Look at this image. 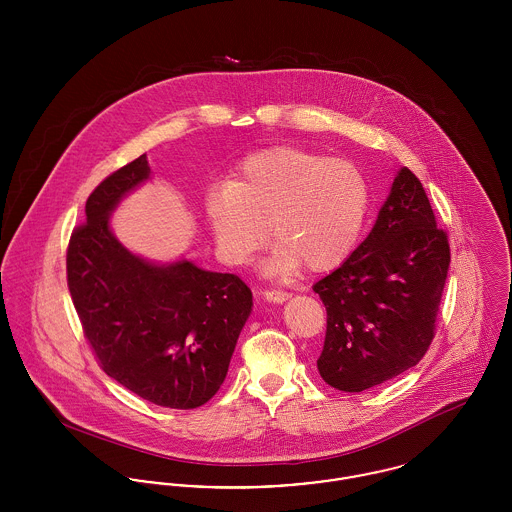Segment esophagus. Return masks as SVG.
<instances>
[{
	"instance_id": "34e87169",
	"label": "esophagus",
	"mask_w": 512,
	"mask_h": 512,
	"mask_svg": "<svg viewBox=\"0 0 512 512\" xmlns=\"http://www.w3.org/2000/svg\"><path fill=\"white\" fill-rule=\"evenodd\" d=\"M263 298L267 302H273V304H282V302H286L290 298V294L284 292V290H265Z\"/></svg>"
}]
</instances>
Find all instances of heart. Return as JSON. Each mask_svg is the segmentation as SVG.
<instances>
[{
	"label": "heart",
	"mask_w": 512,
	"mask_h": 512,
	"mask_svg": "<svg viewBox=\"0 0 512 512\" xmlns=\"http://www.w3.org/2000/svg\"><path fill=\"white\" fill-rule=\"evenodd\" d=\"M370 210V185L349 159L298 146H273L239 161L226 183L204 195V212L220 257L245 265L271 236L269 275L306 265L333 271L353 253Z\"/></svg>",
	"instance_id": "obj_1"
}]
</instances>
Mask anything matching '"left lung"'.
<instances>
[{
  "instance_id": "obj_1",
  "label": "left lung",
  "mask_w": 512,
  "mask_h": 512,
  "mask_svg": "<svg viewBox=\"0 0 512 512\" xmlns=\"http://www.w3.org/2000/svg\"><path fill=\"white\" fill-rule=\"evenodd\" d=\"M448 267V234L421 181L403 167L372 232L314 284L327 310L321 378L362 392L415 366L433 343Z\"/></svg>"
}]
</instances>
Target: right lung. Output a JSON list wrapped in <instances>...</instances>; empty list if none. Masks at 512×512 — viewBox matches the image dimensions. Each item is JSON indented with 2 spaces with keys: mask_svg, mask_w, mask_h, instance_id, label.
Returning a JSON list of instances; mask_svg holds the SVG:
<instances>
[{
  "mask_svg": "<svg viewBox=\"0 0 512 512\" xmlns=\"http://www.w3.org/2000/svg\"><path fill=\"white\" fill-rule=\"evenodd\" d=\"M148 177L144 154L89 195L68 243V288L107 376L161 407L195 409L224 384L253 294L237 275L189 261L158 267L118 243L109 214Z\"/></svg>",
  "mask_w": 512,
  "mask_h": 512,
  "instance_id": "obj_1",
  "label": "right lung"
}]
</instances>
